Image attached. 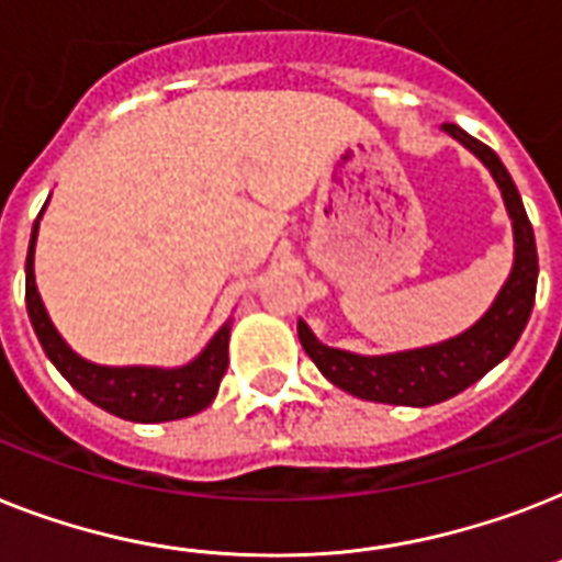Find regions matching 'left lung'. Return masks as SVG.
<instances>
[{"instance_id":"obj_1","label":"left lung","mask_w":562,"mask_h":562,"mask_svg":"<svg viewBox=\"0 0 562 562\" xmlns=\"http://www.w3.org/2000/svg\"><path fill=\"white\" fill-rule=\"evenodd\" d=\"M441 130L459 140L464 149H471L494 176L505 210H508L510 231H514V266L491 308L471 328H464L462 335L441 340V344L422 346V349L392 355L344 352V349L321 344L305 321L296 323V335L305 355L317 363V369L331 384L355 398L395 404V407H432V404L453 398L476 384L479 378L487 375L499 360L508 358L531 317L540 266H537L531 222L526 216L517 184L505 170V164L499 161V155L485 147L482 140L468 135L456 123H445Z\"/></svg>"}]
</instances>
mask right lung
<instances>
[{"mask_svg":"<svg viewBox=\"0 0 562 562\" xmlns=\"http://www.w3.org/2000/svg\"><path fill=\"white\" fill-rule=\"evenodd\" d=\"M40 216L34 222V231H31L29 259H25V305H29L31 326H34L45 355L57 367L59 375L66 378L83 398H89L91 404H98L106 413L117 415L123 422H178V418H187V415H195L210 407L227 369L231 321L218 328L202 352L184 367H100V363L80 358L54 328L52 317L45 312L43 296L36 291L34 248L36 234H40Z\"/></svg>","mask_w":562,"mask_h":562,"instance_id":"right-lung-1","label":"right lung"}]
</instances>
